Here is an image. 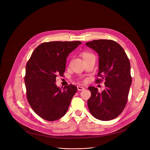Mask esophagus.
Segmentation results:
<instances>
[{
    "label": "esophagus",
    "instance_id": "obj_1",
    "mask_svg": "<svg viewBox=\"0 0 150 150\" xmlns=\"http://www.w3.org/2000/svg\"><path fill=\"white\" fill-rule=\"evenodd\" d=\"M85 89L84 87H81V86H77V90H78L79 91H83V90Z\"/></svg>",
    "mask_w": 150,
    "mask_h": 150
}]
</instances>
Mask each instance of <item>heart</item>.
<instances>
[{
    "instance_id": "1",
    "label": "heart",
    "mask_w": 150,
    "mask_h": 150,
    "mask_svg": "<svg viewBox=\"0 0 150 150\" xmlns=\"http://www.w3.org/2000/svg\"><path fill=\"white\" fill-rule=\"evenodd\" d=\"M88 54H89V53L85 52V53H83V54H82V57H85V56H86V55H88Z\"/></svg>"
}]
</instances>
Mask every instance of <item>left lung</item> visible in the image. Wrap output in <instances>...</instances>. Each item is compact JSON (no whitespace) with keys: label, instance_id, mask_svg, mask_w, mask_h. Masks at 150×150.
<instances>
[{"label":"left lung","instance_id":"8db88e82","mask_svg":"<svg viewBox=\"0 0 150 150\" xmlns=\"http://www.w3.org/2000/svg\"><path fill=\"white\" fill-rule=\"evenodd\" d=\"M86 45L98 53V76L105 81L101 93L95 87H88L91 92L88 110L96 119L110 121L120 115L127 103L132 83L129 59L123 48L114 40H94Z\"/></svg>","mask_w":150,"mask_h":150}]
</instances>
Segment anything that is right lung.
Here are the masks:
<instances>
[{"instance_id":"right-lung-1","label":"right lung","mask_w":150,"mask_h":150,"mask_svg":"<svg viewBox=\"0 0 150 150\" xmlns=\"http://www.w3.org/2000/svg\"><path fill=\"white\" fill-rule=\"evenodd\" d=\"M80 41H55L39 45L26 64L25 82L28 101L34 111L49 121H56L67 112L77 87L70 84L59 88L58 75L63 76L67 58Z\"/></svg>"}]
</instances>
